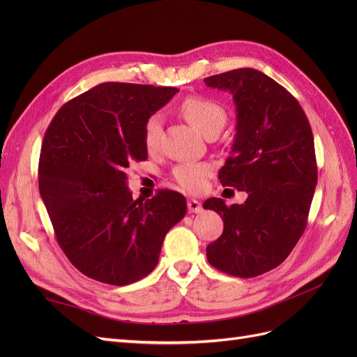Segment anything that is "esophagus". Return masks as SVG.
Segmentation results:
<instances>
[{"mask_svg": "<svg viewBox=\"0 0 357 357\" xmlns=\"http://www.w3.org/2000/svg\"><path fill=\"white\" fill-rule=\"evenodd\" d=\"M188 210H189V213H201L202 211V205L197 199H189L188 201Z\"/></svg>", "mask_w": 357, "mask_h": 357, "instance_id": "obj_1", "label": "esophagus"}]
</instances>
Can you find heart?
I'll list each match as a JSON object with an SVG mask.
<instances>
[{"label": "heart", "instance_id": "1", "mask_svg": "<svg viewBox=\"0 0 357 357\" xmlns=\"http://www.w3.org/2000/svg\"><path fill=\"white\" fill-rule=\"evenodd\" d=\"M180 112L204 135H207L210 131H218V129L220 131L226 123V119H228L226 110L220 104L201 95H193L186 98L180 105ZM162 125H164V119H162L160 113L152 114L146 121L144 144L149 150L158 149L160 143ZM211 171V165L205 164V162H183L172 169V176L183 189L197 192L204 186Z\"/></svg>", "mask_w": 357, "mask_h": 357}]
</instances>
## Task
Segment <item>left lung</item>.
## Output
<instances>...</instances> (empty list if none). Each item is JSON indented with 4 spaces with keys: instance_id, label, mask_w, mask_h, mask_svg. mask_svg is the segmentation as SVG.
<instances>
[{
    "instance_id": "8db88e82",
    "label": "left lung",
    "mask_w": 357,
    "mask_h": 357,
    "mask_svg": "<svg viewBox=\"0 0 357 357\" xmlns=\"http://www.w3.org/2000/svg\"><path fill=\"white\" fill-rule=\"evenodd\" d=\"M204 82L234 98L236 134L219 180L248 195L229 207L222 198L204 202L223 220L207 259L222 273L252 278L282 264L305 231L317 185L314 138L295 96L266 74L238 68Z\"/></svg>"
}]
</instances>
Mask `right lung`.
<instances>
[{"mask_svg": "<svg viewBox=\"0 0 357 357\" xmlns=\"http://www.w3.org/2000/svg\"><path fill=\"white\" fill-rule=\"evenodd\" d=\"M177 88L107 82L63 104L43 138L38 189L56 241L96 282L125 286L153 271L186 214L178 192L134 199L126 169L147 159L144 123Z\"/></svg>", "mask_w": 357, "mask_h": 357, "instance_id": "right-lung-1", "label": "right lung"}]
</instances>
